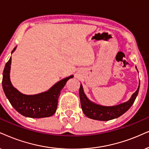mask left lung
<instances>
[{"label": "left lung", "instance_id": "1", "mask_svg": "<svg viewBox=\"0 0 149 149\" xmlns=\"http://www.w3.org/2000/svg\"><path fill=\"white\" fill-rule=\"evenodd\" d=\"M139 88H140V84H139L137 91L133 94L129 101L117 105V106L104 107L91 102L86 97L84 93L82 84H80L79 95H80L82 109L84 115L91 119L100 120V121H108V120L115 119L125 113L127 111L129 110L130 107L132 106L138 94Z\"/></svg>", "mask_w": 149, "mask_h": 149}]
</instances>
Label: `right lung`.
Instances as JSON below:
<instances>
[{
	"mask_svg": "<svg viewBox=\"0 0 149 149\" xmlns=\"http://www.w3.org/2000/svg\"><path fill=\"white\" fill-rule=\"evenodd\" d=\"M16 47L12 51L16 49ZM12 58L5 65L3 71L2 85L4 93L12 106L22 116L32 118L50 117L57 109L58 100L67 82L73 76L64 78L54 84L49 90L37 95H24L15 88L9 78Z\"/></svg>",
	"mask_w": 149,
	"mask_h": 149,
	"instance_id": "obj_1",
	"label": "right lung"
}]
</instances>
